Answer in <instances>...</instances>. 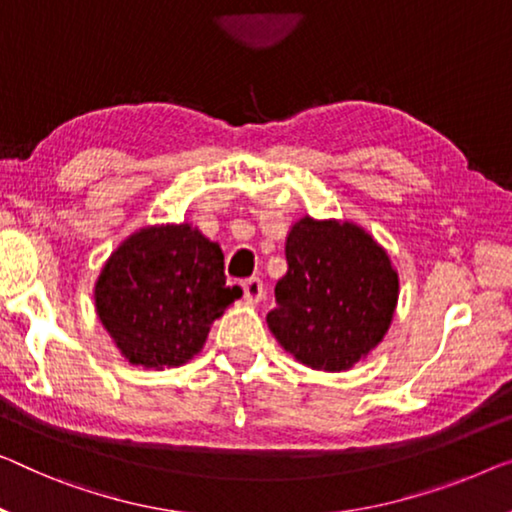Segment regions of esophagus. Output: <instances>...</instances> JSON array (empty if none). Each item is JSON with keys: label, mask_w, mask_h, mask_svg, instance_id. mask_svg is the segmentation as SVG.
Returning a JSON list of instances; mask_svg holds the SVG:
<instances>
[{"label": "esophagus", "mask_w": 512, "mask_h": 512, "mask_svg": "<svg viewBox=\"0 0 512 512\" xmlns=\"http://www.w3.org/2000/svg\"><path fill=\"white\" fill-rule=\"evenodd\" d=\"M241 287H243V299H246L248 303H259L264 299V285L259 278L243 280Z\"/></svg>", "instance_id": "obj_1"}]
</instances>
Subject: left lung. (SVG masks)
I'll use <instances>...</instances> for the list:
<instances>
[{
	"mask_svg": "<svg viewBox=\"0 0 512 512\" xmlns=\"http://www.w3.org/2000/svg\"><path fill=\"white\" fill-rule=\"evenodd\" d=\"M287 273L266 315L280 347L312 370L354 368L393 322L400 280L391 257L349 220L303 216L285 243Z\"/></svg>",
	"mask_w": 512,
	"mask_h": 512,
	"instance_id": "8db88e82",
	"label": "left lung"
}]
</instances>
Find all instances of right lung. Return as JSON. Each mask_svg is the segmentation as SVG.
<instances>
[{"label":"right lung","instance_id":"right-lung-1","mask_svg":"<svg viewBox=\"0 0 512 512\" xmlns=\"http://www.w3.org/2000/svg\"><path fill=\"white\" fill-rule=\"evenodd\" d=\"M225 285V257L190 223L149 225L108 257L96 315L128 363L179 368L202 352L211 324L241 299Z\"/></svg>","mask_w":512,"mask_h":512}]
</instances>
